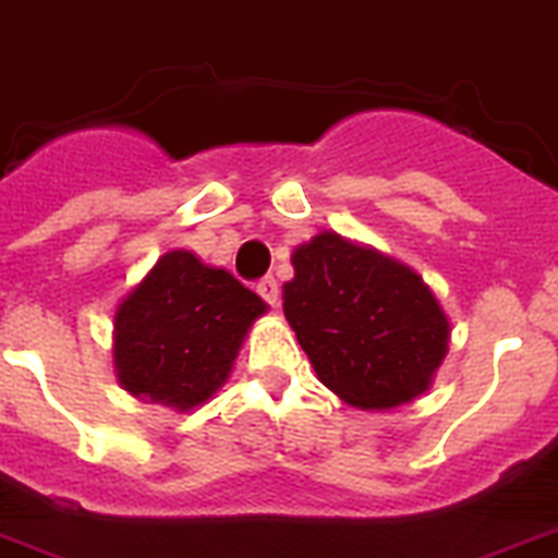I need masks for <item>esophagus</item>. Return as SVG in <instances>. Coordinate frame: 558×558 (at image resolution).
<instances>
[{"mask_svg": "<svg viewBox=\"0 0 558 558\" xmlns=\"http://www.w3.org/2000/svg\"><path fill=\"white\" fill-rule=\"evenodd\" d=\"M255 292L264 298L269 306H278V298H280V287H278V280L275 278H264V280H257V287Z\"/></svg>", "mask_w": 558, "mask_h": 558, "instance_id": "1", "label": "esophagus"}]
</instances>
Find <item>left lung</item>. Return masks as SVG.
Returning <instances> with one entry per match:
<instances>
[{"mask_svg":"<svg viewBox=\"0 0 558 558\" xmlns=\"http://www.w3.org/2000/svg\"><path fill=\"white\" fill-rule=\"evenodd\" d=\"M283 315L317 380L360 411L423 397L442 366L451 323L411 266L337 232L294 246Z\"/></svg>","mask_w":558,"mask_h":558,"instance_id":"1","label":"left lung"}]
</instances>
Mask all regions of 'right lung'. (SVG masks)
Returning a JSON list of instances; mask_svg holds the SVG:
<instances>
[{
	"label": "right lung",
	"instance_id": "add662e5",
	"mask_svg": "<svg viewBox=\"0 0 558 558\" xmlns=\"http://www.w3.org/2000/svg\"><path fill=\"white\" fill-rule=\"evenodd\" d=\"M266 303L227 269L170 250L135 283L112 317L119 386L144 402L192 411L229 380L243 337Z\"/></svg>",
	"mask_w": 558,
	"mask_h": 558
}]
</instances>
